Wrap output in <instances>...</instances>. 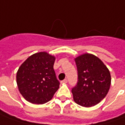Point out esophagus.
<instances>
[{"label": "esophagus", "instance_id": "esophagus-1", "mask_svg": "<svg viewBox=\"0 0 125 125\" xmlns=\"http://www.w3.org/2000/svg\"><path fill=\"white\" fill-rule=\"evenodd\" d=\"M68 83V80H67L66 78L61 81V83Z\"/></svg>", "mask_w": 125, "mask_h": 125}]
</instances>
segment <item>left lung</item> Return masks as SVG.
I'll list each match as a JSON object with an SVG mask.
<instances>
[{
  "mask_svg": "<svg viewBox=\"0 0 125 125\" xmlns=\"http://www.w3.org/2000/svg\"><path fill=\"white\" fill-rule=\"evenodd\" d=\"M78 82L72 89L73 98L78 105L91 107L102 101L108 93L111 76L109 70L97 57L85 53L75 59Z\"/></svg>",
  "mask_w": 125,
  "mask_h": 125,
  "instance_id": "1",
  "label": "left lung"
}]
</instances>
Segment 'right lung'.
Instances as JSON below:
<instances>
[{
  "instance_id": "add662e5",
  "label": "right lung",
  "mask_w": 125,
  "mask_h": 125,
  "mask_svg": "<svg viewBox=\"0 0 125 125\" xmlns=\"http://www.w3.org/2000/svg\"><path fill=\"white\" fill-rule=\"evenodd\" d=\"M55 57L46 52L30 56L17 72L20 93L28 102L43 104L50 101L60 87L53 65Z\"/></svg>"
}]
</instances>
